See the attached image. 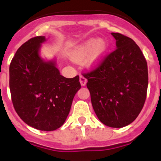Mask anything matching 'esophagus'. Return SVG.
I'll return each instance as SVG.
<instances>
[{
	"instance_id": "1",
	"label": "esophagus",
	"mask_w": 161,
	"mask_h": 161,
	"mask_svg": "<svg viewBox=\"0 0 161 161\" xmlns=\"http://www.w3.org/2000/svg\"><path fill=\"white\" fill-rule=\"evenodd\" d=\"M80 85H81L82 86H85V85H86V83H87V79H86L83 75H80Z\"/></svg>"
}]
</instances>
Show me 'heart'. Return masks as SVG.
I'll return each instance as SVG.
<instances>
[{"mask_svg":"<svg viewBox=\"0 0 161 161\" xmlns=\"http://www.w3.org/2000/svg\"><path fill=\"white\" fill-rule=\"evenodd\" d=\"M107 51V44L103 40L89 39L72 52V59L80 61L90 55L89 63L95 65L102 60Z\"/></svg>","mask_w":161,"mask_h":161,"instance_id":"obj_1","label":"heart"}]
</instances>
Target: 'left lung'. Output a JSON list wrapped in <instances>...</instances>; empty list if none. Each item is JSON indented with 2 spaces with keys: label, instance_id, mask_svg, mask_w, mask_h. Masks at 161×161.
<instances>
[{
  "label": "left lung",
  "instance_id": "1",
  "mask_svg": "<svg viewBox=\"0 0 161 161\" xmlns=\"http://www.w3.org/2000/svg\"><path fill=\"white\" fill-rule=\"evenodd\" d=\"M116 49L91 71L88 80L91 102L98 119L115 128L131 123L141 112L147 97L148 72L143 52L133 39L111 33Z\"/></svg>",
  "mask_w": 161,
  "mask_h": 161
}]
</instances>
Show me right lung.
Here are the masks:
<instances>
[{"label": "right lung", "instance_id": "add662e5", "mask_svg": "<svg viewBox=\"0 0 161 161\" xmlns=\"http://www.w3.org/2000/svg\"><path fill=\"white\" fill-rule=\"evenodd\" d=\"M44 41V36L34 37L18 48L9 65V89L18 116L34 128L51 131L64 123L81 85L79 76L64 77L55 62L41 59Z\"/></svg>", "mask_w": 161, "mask_h": 161}]
</instances>
